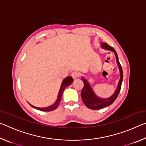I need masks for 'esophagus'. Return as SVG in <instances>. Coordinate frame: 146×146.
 Listing matches in <instances>:
<instances>
[{
	"label": "esophagus",
	"instance_id": "34e87169",
	"mask_svg": "<svg viewBox=\"0 0 146 146\" xmlns=\"http://www.w3.org/2000/svg\"><path fill=\"white\" fill-rule=\"evenodd\" d=\"M79 75H80V73L78 71H73V72L71 73V76H72V77L73 78H78Z\"/></svg>",
	"mask_w": 146,
	"mask_h": 146
}]
</instances>
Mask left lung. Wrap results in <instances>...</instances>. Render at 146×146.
Masks as SVG:
<instances>
[{
  "instance_id": "left-lung-1",
  "label": "left lung",
  "mask_w": 146,
  "mask_h": 146,
  "mask_svg": "<svg viewBox=\"0 0 146 146\" xmlns=\"http://www.w3.org/2000/svg\"><path fill=\"white\" fill-rule=\"evenodd\" d=\"M101 46H102V48H104L105 49H107V50L111 51L115 53L117 65L118 66V68H119L120 77L119 82H118V84L117 88L116 89L115 92L113 93V95L111 96L110 97H109L108 98H101L97 97V96L95 95V93H94L93 90H92V88H91L90 84H89L88 81L84 77L81 78V80L84 82V87L80 93L82 100L83 101V102L84 103V104L87 106L88 108L93 110H99V109L107 107V106L112 104L114 102V101L116 100V98H117L118 94L120 93L121 86H122V82L123 80L122 68L119 62V60H118L117 53L115 50V49L113 48V47L109 46L107 43L101 42Z\"/></svg>"
}]
</instances>
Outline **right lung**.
Instances as JSON below:
<instances>
[{"instance_id":"right-lung-1","label":"right lung","mask_w":146,"mask_h":146,"mask_svg":"<svg viewBox=\"0 0 146 146\" xmlns=\"http://www.w3.org/2000/svg\"><path fill=\"white\" fill-rule=\"evenodd\" d=\"M73 79L72 77H71V76H68V77L64 78V80L62 81V82L60 90H59L57 99H56L55 102L54 103L53 105L48 106V107H46V108H36V107H35V106H32L31 104H29L30 105L31 107L35 108L38 110L42 111H51L56 110V109L58 108V106H59V104H60V102L61 100V98H62V93H63L64 90H65V88L66 87H68V86H70L71 84L73 82Z\"/></svg>"}]
</instances>
